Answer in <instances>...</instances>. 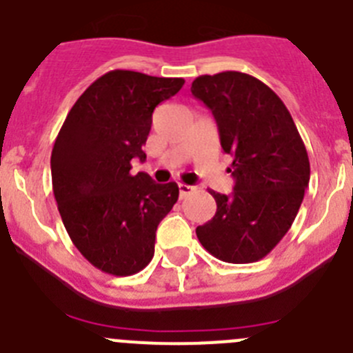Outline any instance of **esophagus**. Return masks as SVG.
I'll return each mask as SVG.
<instances>
[{
	"mask_svg": "<svg viewBox=\"0 0 353 353\" xmlns=\"http://www.w3.org/2000/svg\"><path fill=\"white\" fill-rule=\"evenodd\" d=\"M193 186H190V184H179V196L181 199H184L186 195H190V193L193 192Z\"/></svg>",
	"mask_w": 353,
	"mask_h": 353,
	"instance_id": "1",
	"label": "esophagus"
}]
</instances>
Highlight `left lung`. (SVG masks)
Here are the masks:
<instances>
[{
  "label": "left lung",
  "mask_w": 353,
  "mask_h": 353,
  "mask_svg": "<svg viewBox=\"0 0 353 353\" xmlns=\"http://www.w3.org/2000/svg\"><path fill=\"white\" fill-rule=\"evenodd\" d=\"M192 94L214 116L236 181L230 195L211 192L216 214L196 227V237L223 262H256L283 239L303 204L310 183L304 142L283 101L252 75H200Z\"/></svg>",
  "instance_id": "1"
}]
</instances>
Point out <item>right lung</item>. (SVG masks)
<instances>
[{"instance_id":"1","label":"right lung","mask_w":353,"mask_h":353,"mask_svg":"<svg viewBox=\"0 0 353 353\" xmlns=\"http://www.w3.org/2000/svg\"><path fill=\"white\" fill-rule=\"evenodd\" d=\"M183 84L177 77L112 70L81 94L54 142L50 172L63 225L100 271L130 276L153 259L157 228L179 188L130 170L133 158L145 160L153 110Z\"/></svg>"}]
</instances>
